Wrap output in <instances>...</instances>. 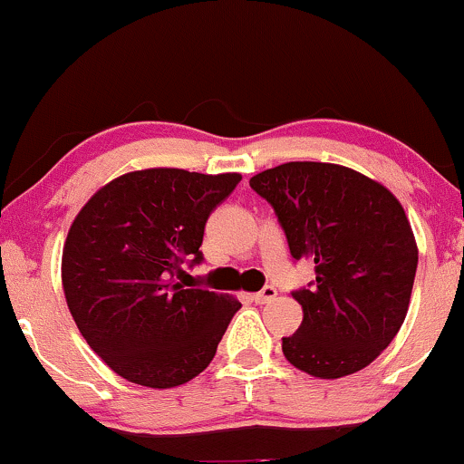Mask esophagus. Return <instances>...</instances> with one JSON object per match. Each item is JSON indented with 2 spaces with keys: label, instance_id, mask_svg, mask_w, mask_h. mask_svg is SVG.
Listing matches in <instances>:
<instances>
[{
  "label": "esophagus",
  "instance_id": "34e87169",
  "mask_svg": "<svg viewBox=\"0 0 464 464\" xmlns=\"http://www.w3.org/2000/svg\"><path fill=\"white\" fill-rule=\"evenodd\" d=\"M276 296V290L273 285H266L262 292H253V295H248V299L253 303H259V305H264V303L273 301Z\"/></svg>",
  "mask_w": 464,
  "mask_h": 464
}]
</instances>
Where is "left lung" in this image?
Here are the masks:
<instances>
[{
    "label": "left lung",
    "instance_id": "1",
    "mask_svg": "<svg viewBox=\"0 0 464 464\" xmlns=\"http://www.w3.org/2000/svg\"><path fill=\"white\" fill-rule=\"evenodd\" d=\"M250 188L275 207L292 257L316 268L310 290L292 295L303 321L281 338L285 360L318 380L369 366L406 321L417 273L401 202L362 172L321 161L264 169Z\"/></svg>",
    "mask_w": 464,
    "mask_h": 464
}]
</instances>
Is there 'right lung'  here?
Here are the masks:
<instances>
[{"instance_id": "right-lung-1", "label": "right lung", "mask_w": 464, "mask_h": 464, "mask_svg": "<svg viewBox=\"0 0 464 464\" xmlns=\"http://www.w3.org/2000/svg\"><path fill=\"white\" fill-rule=\"evenodd\" d=\"M242 174L179 168L126 172L102 185L69 227L61 279L87 344L132 384L174 388L214 360L236 296L180 285L198 264L205 222Z\"/></svg>"}]
</instances>
